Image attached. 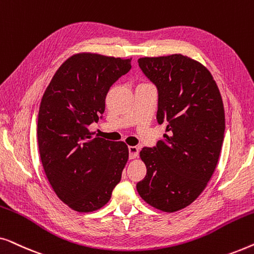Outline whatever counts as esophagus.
Segmentation results:
<instances>
[{
  "instance_id": "esophagus-1",
  "label": "esophagus",
  "mask_w": 254,
  "mask_h": 254,
  "mask_svg": "<svg viewBox=\"0 0 254 254\" xmlns=\"http://www.w3.org/2000/svg\"><path fill=\"white\" fill-rule=\"evenodd\" d=\"M128 151H129V158L134 159L138 156V148L135 147V145H129L128 147Z\"/></svg>"
}]
</instances>
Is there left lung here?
<instances>
[{
    "label": "left lung",
    "instance_id": "obj_1",
    "mask_svg": "<svg viewBox=\"0 0 254 254\" xmlns=\"http://www.w3.org/2000/svg\"><path fill=\"white\" fill-rule=\"evenodd\" d=\"M137 62L157 86L158 124L168 125L164 138L140 152L147 175L136 190L148 204L173 213L190 206L213 176L224 138L223 102L210 71L186 55Z\"/></svg>",
    "mask_w": 254,
    "mask_h": 254
}]
</instances>
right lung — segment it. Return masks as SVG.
<instances>
[{
  "instance_id": "obj_1",
  "label": "right lung",
  "mask_w": 254,
  "mask_h": 254,
  "mask_svg": "<svg viewBox=\"0 0 254 254\" xmlns=\"http://www.w3.org/2000/svg\"><path fill=\"white\" fill-rule=\"evenodd\" d=\"M130 61L96 53L71 55L41 98L37 134L44 171L59 199L78 213L109 202L128 161L125 142L92 138L89 126L102 118L107 92L129 71Z\"/></svg>"
}]
</instances>
